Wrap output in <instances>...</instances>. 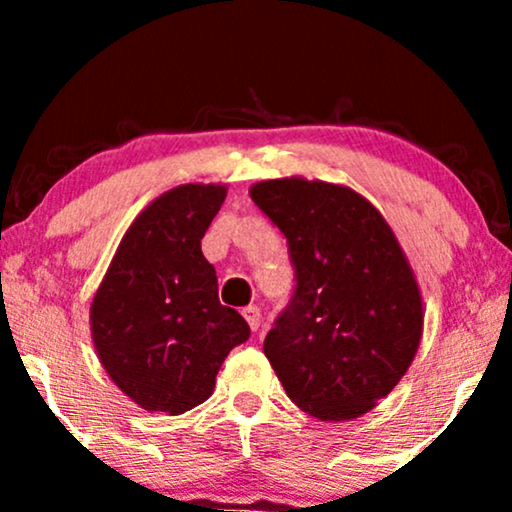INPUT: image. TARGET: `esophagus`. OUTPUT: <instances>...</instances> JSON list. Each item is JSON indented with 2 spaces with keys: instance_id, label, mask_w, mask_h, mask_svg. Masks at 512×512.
<instances>
[{
  "instance_id": "esophagus-1",
  "label": "esophagus",
  "mask_w": 512,
  "mask_h": 512,
  "mask_svg": "<svg viewBox=\"0 0 512 512\" xmlns=\"http://www.w3.org/2000/svg\"><path fill=\"white\" fill-rule=\"evenodd\" d=\"M243 317H245V320H248V325H250L252 332L260 330L262 313H260V308H257V305H248V308H243Z\"/></svg>"
}]
</instances>
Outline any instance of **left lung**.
I'll return each mask as SVG.
<instances>
[{"label":"left lung","instance_id":"8db88e82","mask_svg":"<svg viewBox=\"0 0 512 512\" xmlns=\"http://www.w3.org/2000/svg\"><path fill=\"white\" fill-rule=\"evenodd\" d=\"M252 202L281 228L296 293L264 354L296 407L351 421L390 395L421 334L424 298L402 245L366 197L325 180H262Z\"/></svg>","mask_w":512,"mask_h":512}]
</instances>
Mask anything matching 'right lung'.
<instances>
[{"label":"right lung","mask_w":512,"mask_h":512,"mask_svg":"<svg viewBox=\"0 0 512 512\" xmlns=\"http://www.w3.org/2000/svg\"><path fill=\"white\" fill-rule=\"evenodd\" d=\"M228 187L187 182L139 211L91 301V339L110 380L146 411L178 416L211 397L248 322L219 303L202 238Z\"/></svg>","instance_id":"obj_1"}]
</instances>
